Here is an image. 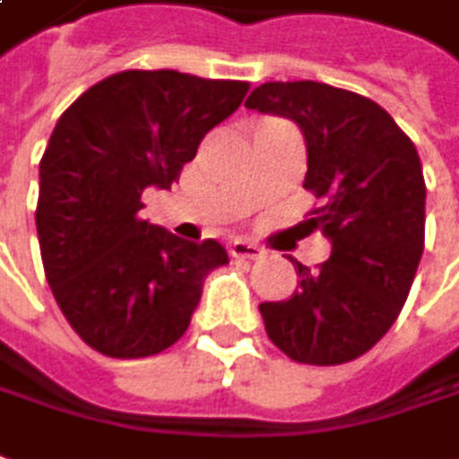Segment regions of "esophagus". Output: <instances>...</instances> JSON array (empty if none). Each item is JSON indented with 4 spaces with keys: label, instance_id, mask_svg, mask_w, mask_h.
<instances>
[{
    "label": "esophagus",
    "instance_id": "obj_1",
    "mask_svg": "<svg viewBox=\"0 0 459 459\" xmlns=\"http://www.w3.org/2000/svg\"><path fill=\"white\" fill-rule=\"evenodd\" d=\"M230 255L233 258H251V261H255V258L264 255V248L248 241H233L230 243Z\"/></svg>",
    "mask_w": 459,
    "mask_h": 459
}]
</instances>
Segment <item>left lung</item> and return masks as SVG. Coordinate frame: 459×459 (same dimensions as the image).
Here are the masks:
<instances>
[{
	"label": "left lung",
	"mask_w": 459,
	"mask_h": 459,
	"mask_svg": "<svg viewBox=\"0 0 459 459\" xmlns=\"http://www.w3.org/2000/svg\"><path fill=\"white\" fill-rule=\"evenodd\" d=\"M246 108L301 130L304 188L321 201L307 226L332 243L319 269L291 258L294 294L258 307L266 334L301 364L357 359L400 316L422 258L427 188L417 148L385 108L324 82H266Z\"/></svg>",
	"instance_id": "left-lung-1"
}]
</instances>
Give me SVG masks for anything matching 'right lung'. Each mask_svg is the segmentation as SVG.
Masks as SVG:
<instances>
[{
    "instance_id": "right-lung-1",
    "label": "right lung",
    "mask_w": 459,
    "mask_h": 459,
    "mask_svg": "<svg viewBox=\"0 0 459 459\" xmlns=\"http://www.w3.org/2000/svg\"><path fill=\"white\" fill-rule=\"evenodd\" d=\"M246 92L236 80L127 70L55 125L39 163V251L65 319L100 354L138 359L176 344L208 273L229 264L218 241H183L143 221L140 195L170 190Z\"/></svg>"
}]
</instances>
